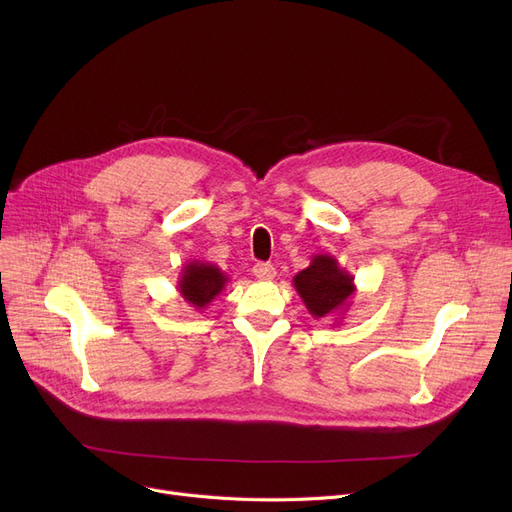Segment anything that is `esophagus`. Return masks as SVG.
Wrapping results in <instances>:
<instances>
[{
  "instance_id": "esophagus-1",
  "label": "esophagus",
  "mask_w": 512,
  "mask_h": 512,
  "mask_svg": "<svg viewBox=\"0 0 512 512\" xmlns=\"http://www.w3.org/2000/svg\"><path fill=\"white\" fill-rule=\"evenodd\" d=\"M253 276H255V278H259V280H272V278L276 276V270H274V265H272V263H263V261H259V263H255V265H253Z\"/></svg>"
}]
</instances>
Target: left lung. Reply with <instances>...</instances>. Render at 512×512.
Masks as SVG:
<instances>
[{"label": "left lung", "instance_id": "left-lung-1", "mask_svg": "<svg viewBox=\"0 0 512 512\" xmlns=\"http://www.w3.org/2000/svg\"><path fill=\"white\" fill-rule=\"evenodd\" d=\"M292 284L315 319L334 317V321L351 307L357 290L355 278L340 267L336 257L326 253L313 255L309 267L294 276Z\"/></svg>", "mask_w": 512, "mask_h": 512}]
</instances>
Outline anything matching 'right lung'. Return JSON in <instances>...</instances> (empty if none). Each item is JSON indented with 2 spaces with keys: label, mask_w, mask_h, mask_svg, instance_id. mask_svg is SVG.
<instances>
[{
  "label": "right lung",
  "mask_w": 512,
  "mask_h": 512,
  "mask_svg": "<svg viewBox=\"0 0 512 512\" xmlns=\"http://www.w3.org/2000/svg\"><path fill=\"white\" fill-rule=\"evenodd\" d=\"M228 276L218 265L207 261H186L178 278V292L182 299L195 309H205L226 286Z\"/></svg>",
  "instance_id": "obj_1"
}]
</instances>
